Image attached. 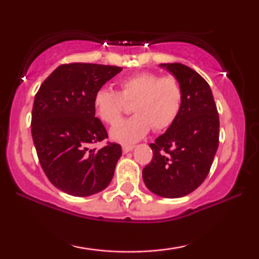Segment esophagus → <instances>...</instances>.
<instances>
[{
  "label": "esophagus",
  "instance_id": "obj_1",
  "mask_svg": "<svg viewBox=\"0 0 259 259\" xmlns=\"http://www.w3.org/2000/svg\"><path fill=\"white\" fill-rule=\"evenodd\" d=\"M134 148V145H128V144H123L122 145V152L123 153H127V152L132 151Z\"/></svg>",
  "mask_w": 259,
  "mask_h": 259
}]
</instances>
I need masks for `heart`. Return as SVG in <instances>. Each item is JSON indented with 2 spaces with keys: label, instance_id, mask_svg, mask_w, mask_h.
<instances>
[{
  "label": "heart",
  "instance_id": "b5f03b06",
  "mask_svg": "<svg viewBox=\"0 0 259 259\" xmlns=\"http://www.w3.org/2000/svg\"><path fill=\"white\" fill-rule=\"evenodd\" d=\"M119 92L101 88L93 98L97 115L108 125H114L133 102L136 114L116 124L111 136L120 143H134L143 138L151 126L154 131L168 128L178 116L183 104V88L176 76H160L157 73L141 72L123 77Z\"/></svg>",
  "mask_w": 259,
  "mask_h": 259
}]
</instances>
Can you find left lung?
<instances>
[{
	"mask_svg": "<svg viewBox=\"0 0 259 259\" xmlns=\"http://www.w3.org/2000/svg\"><path fill=\"white\" fill-rule=\"evenodd\" d=\"M183 88L175 122L150 147L153 158L143 169L145 185L165 198H180L201 185L219 144V115L208 83L183 63H161Z\"/></svg>",
	"mask_w": 259,
	"mask_h": 259,
	"instance_id": "obj_1",
	"label": "left lung"
}]
</instances>
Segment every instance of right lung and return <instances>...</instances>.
Listing matches in <instances>:
<instances>
[{"mask_svg":"<svg viewBox=\"0 0 259 259\" xmlns=\"http://www.w3.org/2000/svg\"><path fill=\"white\" fill-rule=\"evenodd\" d=\"M121 70L97 63H65L35 95L31 136L38 161L49 182L70 196L100 192L114 176L121 146L107 143L97 150L90 145L108 138L95 118L94 94Z\"/></svg>","mask_w":259,"mask_h":259,"instance_id":"1","label":"right lung"}]
</instances>
